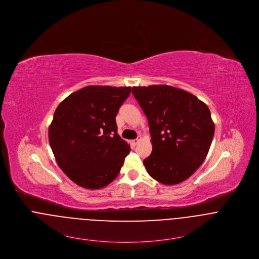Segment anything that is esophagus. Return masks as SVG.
<instances>
[{"label": "esophagus", "mask_w": 259, "mask_h": 259, "mask_svg": "<svg viewBox=\"0 0 259 259\" xmlns=\"http://www.w3.org/2000/svg\"><path fill=\"white\" fill-rule=\"evenodd\" d=\"M140 141H141V139H137V140H135V141H132V143H133L134 145H137Z\"/></svg>", "instance_id": "obj_1"}]
</instances>
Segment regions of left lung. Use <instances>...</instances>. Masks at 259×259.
<instances>
[{"instance_id": "left-lung-1", "label": "left lung", "mask_w": 259, "mask_h": 259, "mask_svg": "<svg viewBox=\"0 0 259 259\" xmlns=\"http://www.w3.org/2000/svg\"><path fill=\"white\" fill-rule=\"evenodd\" d=\"M148 119L152 152L143 160L148 174L165 185L179 184L204 162L214 124L208 106L187 91L168 86L133 87Z\"/></svg>"}]
</instances>
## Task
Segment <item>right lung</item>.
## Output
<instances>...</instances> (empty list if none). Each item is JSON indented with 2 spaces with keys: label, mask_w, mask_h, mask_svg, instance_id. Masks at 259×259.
<instances>
[{
  "label": "right lung",
  "mask_w": 259,
  "mask_h": 259,
  "mask_svg": "<svg viewBox=\"0 0 259 259\" xmlns=\"http://www.w3.org/2000/svg\"><path fill=\"white\" fill-rule=\"evenodd\" d=\"M131 87L88 86L55 110L49 144L62 171L83 188L101 189L120 171L130 145L118 135L116 116Z\"/></svg>",
  "instance_id": "right-lung-1"
}]
</instances>
